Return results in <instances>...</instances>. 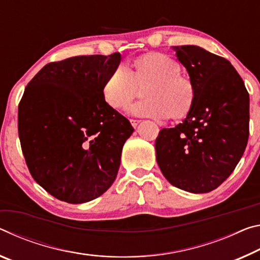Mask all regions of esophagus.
Here are the masks:
<instances>
[{
  "instance_id": "esophagus-1",
  "label": "esophagus",
  "mask_w": 260,
  "mask_h": 260,
  "mask_svg": "<svg viewBox=\"0 0 260 260\" xmlns=\"http://www.w3.org/2000/svg\"><path fill=\"white\" fill-rule=\"evenodd\" d=\"M130 122H131V124H133L134 127H137L138 124L140 123V120H134V118H133V120H131Z\"/></svg>"
}]
</instances>
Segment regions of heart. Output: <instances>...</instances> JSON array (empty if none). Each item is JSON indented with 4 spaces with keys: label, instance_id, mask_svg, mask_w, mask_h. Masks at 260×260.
<instances>
[{
    "label": "heart",
    "instance_id": "1",
    "mask_svg": "<svg viewBox=\"0 0 260 260\" xmlns=\"http://www.w3.org/2000/svg\"><path fill=\"white\" fill-rule=\"evenodd\" d=\"M144 88L145 100L137 102L130 113L137 116L180 120L190 113L194 104L192 78L181 71V64L167 54L150 52L134 61L133 69L118 64L108 75L102 87L107 104L124 109Z\"/></svg>",
    "mask_w": 260,
    "mask_h": 260
}]
</instances>
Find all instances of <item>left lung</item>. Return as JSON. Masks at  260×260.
I'll return each instance as SVG.
<instances>
[{
    "label": "left lung",
    "instance_id": "obj_1",
    "mask_svg": "<svg viewBox=\"0 0 260 260\" xmlns=\"http://www.w3.org/2000/svg\"><path fill=\"white\" fill-rule=\"evenodd\" d=\"M194 82L190 113L155 140L164 176L178 189L205 193L218 188L241 160L249 138L250 99L228 59L198 46L173 47Z\"/></svg>",
    "mask_w": 260,
    "mask_h": 260
}]
</instances>
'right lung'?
Listing matches in <instances>:
<instances>
[{"instance_id": "obj_1", "label": "right lung", "mask_w": 260, "mask_h": 260, "mask_svg": "<svg viewBox=\"0 0 260 260\" xmlns=\"http://www.w3.org/2000/svg\"><path fill=\"white\" fill-rule=\"evenodd\" d=\"M120 62V53L52 62L25 88L18 107L24 158L34 181L59 201H93L117 176L134 127L106 102L102 87Z\"/></svg>"}]
</instances>
